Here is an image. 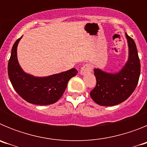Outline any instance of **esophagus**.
I'll list each match as a JSON object with an SVG mask.
<instances>
[{
  "instance_id": "34e87169",
  "label": "esophagus",
  "mask_w": 147,
  "mask_h": 147,
  "mask_svg": "<svg viewBox=\"0 0 147 147\" xmlns=\"http://www.w3.org/2000/svg\"><path fill=\"white\" fill-rule=\"evenodd\" d=\"M92 71V66L90 64H85L82 67L81 71H80V74H86L88 73L91 72Z\"/></svg>"
}]
</instances>
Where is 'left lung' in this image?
<instances>
[{
  "label": "left lung",
  "instance_id": "1",
  "mask_svg": "<svg viewBox=\"0 0 147 147\" xmlns=\"http://www.w3.org/2000/svg\"><path fill=\"white\" fill-rule=\"evenodd\" d=\"M129 45V59L117 74L93 70L96 85L90 94L92 99L102 106H114L124 102L136 89L141 74V64L133 39L126 33Z\"/></svg>",
  "mask_w": 147,
  "mask_h": 147
}]
</instances>
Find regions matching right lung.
Here are the masks:
<instances>
[{
	"instance_id": "obj_1",
	"label": "right lung",
	"mask_w": 147,
	"mask_h": 147,
	"mask_svg": "<svg viewBox=\"0 0 147 147\" xmlns=\"http://www.w3.org/2000/svg\"><path fill=\"white\" fill-rule=\"evenodd\" d=\"M20 38L16 40L8 62V75L15 91L24 100L37 105L57 102L64 93L67 82L78 73L75 68L47 77H34L26 74L18 64L17 47Z\"/></svg>"
}]
</instances>
